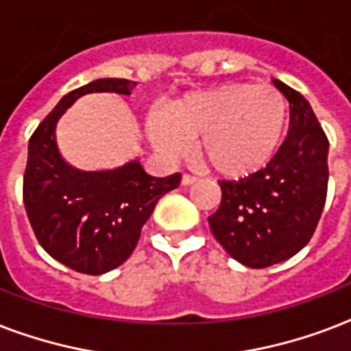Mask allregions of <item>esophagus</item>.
Wrapping results in <instances>:
<instances>
[{
	"label": "esophagus",
	"instance_id": "34e87169",
	"mask_svg": "<svg viewBox=\"0 0 351 351\" xmlns=\"http://www.w3.org/2000/svg\"><path fill=\"white\" fill-rule=\"evenodd\" d=\"M198 178L197 176H193V175H184L182 176V184H184V186H191V184H195V182H197Z\"/></svg>",
	"mask_w": 351,
	"mask_h": 351
}]
</instances>
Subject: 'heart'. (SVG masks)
<instances>
[{
    "label": "heart",
    "mask_w": 351,
    "mask_h": 351,
    "mask_svg": "<svg viewBox=\"0 0 351 351\" xmlns=\"http://www.w3.org/2000/svg\"><path fill=\"white\" fill-rule=\"evenodd\" d=\"M288 123V101L273 85L226 82L193 90L171 101L165 112H151L147 132L167 158H182L187 140H198V158L224 178H245L277 154Z\"/></svg>",
    "instance_id": "heart-1"
}]
</instances>
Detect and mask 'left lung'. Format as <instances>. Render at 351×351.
Segmentation results:
<instances>
[{
	"mask_svg": "<svg viewBox=\"0 0 351 351\" xmlns=\"http://www.w3.org/2000/svg\"><path fill=\"white\" fill-rule=\"evenodd\" d=\"M289 101V131L275 158L255 175L220 180L209 217L215 239L247 267L291 258L317 230L328 195V138L304 96L273 80Z\"/></svg>",
	"mask_w": 351,
	"mask_h": 351,
	"instance_id": "left-lung-1",
	"label": "left lung"
}]
</instances>
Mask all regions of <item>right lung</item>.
I'll use <instances>...</instances> for the list:
<instances>
[{
	"mask_svg": "<svg viewBox=\"0 0 351 351\" xmlns=\"http://www.w3.org/2000/svg\"><path fill=\"white\" fill-rule=\"evenodd\" d=\"M134 85L125 78H100L71 90L29 140L23 204L32 231L52 258L85 275L123 264L156 202L182 180L180 173L147 175L136 160L111 171H78L58 153L56 121L74 100L89 93L129 95Z\"/></svg>",
	"mask_w": 351,
	"mask_h": 351,
	"instance_id": "add662e5",
	"label": "right lung"
}]
</instances>
